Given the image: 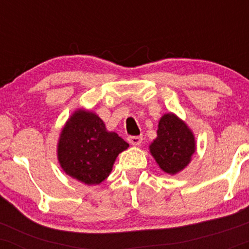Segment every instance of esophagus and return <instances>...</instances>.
I'll return each instance as SVG.
<instances>
[{
    "instance_id": "esophagus-1",
    "label": "esophagus",
    "mask_w": 249,
    "mask_h": 249,
    "mask_svg": "<svg viewBox=\"0 0 249 249\" xmlns=\"http://www.w3.org/2000/svg\"><path fill=\"white\" fill-rule=\"evenodd\" d=\"M127 142H130L131 145H134V146H138V145L142 144V136H128Z\"/></svg>"
}]
</instances>
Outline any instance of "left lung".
Returning a JSON list of instances; mask_svg holds the SVG:
<instances>
[{"mask_svg": "<svg viewBox=\"0 0 249 249\" xmlns=\"http://www.w3.org/2000/svg\"><path fill=\"white\" fill-rule=\"evenodd\" d=\"M156 141L150 146L152 156L164 172L174 174L190 162L196 152L192 132L173 113L162 116L158 125Z\"/></svg>", "mask_w": 249, "mask_h": 249, "instance_id": "8db88e82", "label": "left lung"}]
</instances>
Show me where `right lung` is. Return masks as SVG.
<instances>
[{
  "mask_svg": "<svg viewBox=\"0 0 249 249\" xmlns=\"http://www.w3.org/2000/svg\"><path fill=\"white\" fill-rule=\"evenodd\" d=\"M128 144L89 111L73 113L63 128L58 142V160L64 172L88 185L101 184L112 170L117 156Z\"/></svg>",
  "mask_w": 249,
  "mask_h": 249,
  "instance_id": "1",
  "label": "right lung"
}]
</instances>
